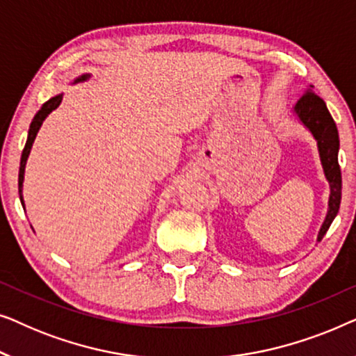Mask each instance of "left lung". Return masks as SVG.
Wrapping results in <instances>:
<instances>
[{
	"label": "left lung",
	"instance_id": "8db88e82",
	"mask_svg": "<svg viewBox=\"0 0 356 356\" xmlns=\"http://www.w3.org/2000/svg\"><path fill=\"white\" fill-rule=\"evenodd\" d=\"M295 111L300 116L301 123L313 133L314 139L318 140L321 163H323L325 178H327L330 186L329 211L318 235V241H321L325 235V232L329 230L335 216H337L340 199H342V173H340L337 157L339 131L334 118L329 113L327 106L324 104V100L313 92V86H309L306 89L303 97L295 105Z\"/></svg>",
	"mask_w": 356,
	"mask_h": 356
}]
</instances>
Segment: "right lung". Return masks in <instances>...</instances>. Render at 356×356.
Segmentation results:
<instances>
[{
    "label": "right lung",
    "instance_id": "right-lung-1",
    "mask_svg": "<svg viewBox=\"0 0 356 356\" xmlns=\"http://www.w3.org/2000/svg\"><path fill=\"white\" fill-rule=\"evenodd\" d=\"M87 77H89V74H84L81 76L79 79H76V82L79 81H86ZM61 102V95H56L53 97V99H50L48 102H45V104L42 105V108L38 110V113L33 116L32 123H31V128H29V136H27V143H26V147H24L22 150V155H21V167H19V197H21V202L24 204L22 201V181H24V170H26V162H27V157L29 154H31V149H32V144H33V139H35V136L38 133V129H40V126L43 123V120L47 118L48 115L51 113L53 110L56 108L58 105H60Z\"/></svg>",
    "mask_w": 356,
    "mask_h": 356
}]
</instances>
